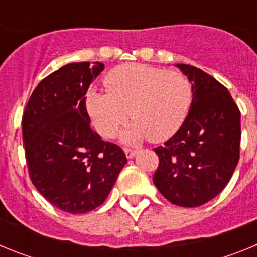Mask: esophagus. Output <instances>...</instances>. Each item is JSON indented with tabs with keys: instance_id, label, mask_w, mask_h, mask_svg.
I'll use <instances>...</instances> for the list:
<instances>
[{
	"instance_id": "34e87169",
	"label": "esophagus",
	"mask_w": 257,
	"mask_h": 257,
	"mask_svg": "<svg viewBox=\"0 0 257 257\" xmlns=\"http://www.w3.org/2000/svg\"><path fill=\"white\" fill-rule=\"evenodd\" d=\"M124 154H126L127 158H134V157L138 154V151H134V149H128V148H124Z\"/></svg>"
}]
</instances>
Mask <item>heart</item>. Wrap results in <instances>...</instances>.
I'll use <instances>...</instances> for the list:
<instances>
[{
    "mask_svg": "<svg viewBox=\"0 0 257 257\" xmlns=\"http://www.w3.org/2000/svg\"><path fill=\"white\" fill-rule=\"evenodd\" d=\"M108 92L90 90L86 108L96 131L104 138L133 118L119 133L124 143H136L148 136L151 142L169 139L180 128L189 110L192 87L178 70H163L130 63L115 67L104 78Z\"/></svg>",
    "mask_w": 257,
    "mask_h": 257,
    "instance_id": "b5f03b06",
    "label": "heart"
}]
</instances>
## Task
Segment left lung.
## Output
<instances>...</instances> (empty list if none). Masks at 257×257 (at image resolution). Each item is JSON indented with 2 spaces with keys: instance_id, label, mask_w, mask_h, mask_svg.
<instances>
[{
  "instance_id": "1",
  "label": "left lung",
  "mask_w": 257,
  "mask_h": 257,
  "mask_svg": "<svg viewBox=\"0 0 257 257\" xmlns=\"http://www.w3.org/2000/svg\"><path fill=\"white\" fill-rule=\"evenodd\" d=\"M192 83V104L181 127L154 149L153 183L167 201L198 207L219 194L239 160L240 113L228 88L189 64H175Z\"/></svg>"
}]
</instances>
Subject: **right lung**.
Instances as JSON below:
<instances>
[{
	"instance_id": "add662e5",
	"label": "right lung",
	"mask_w": 257,
	"mask_h": 257,
	"mask_svg": "<svg viewBox=\"0 0 257 257\" xmlns=\"http://www.w3.org/2000/svg\"><path fill=\"white\" fill-rule=\"evenodd\" d=\"M103 63H70L38 83L23 114V144L36 189L65 212L95 210L127 158L90 127L86 92Z\"/></svg>"
}]
</instances>
